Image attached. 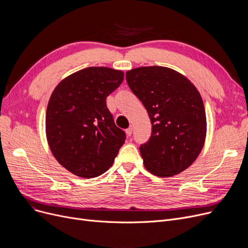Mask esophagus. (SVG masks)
<instances>
[{
	"mask_svg": "<svg viewBox=\"0 0 248 248\" xmlns=\"http://www.w3.org/2000/svg\"><path fill=\"white\" fill-rule=\"evenodd\" d=\"M125 133H126V135H127L128 137H131L132 134H133V126H129L128 128H126V129H125Z\"/></svg>",
	"mask_w": 248,
	"mask_h": 248,
	"instance_id": "esophagus-1",
	"label": "esophagus"
}]
</instances>
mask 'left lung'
<instances>
[{"label": "left lung", "instance_id": "left-lung-1", "mask_svg": "<svg viewBox=\"0 0 248 248\" xmlns=\"http://www.w3.org/2000/svg\"><path fill=\"white\" fill-rule=\"evenodd\" d=\"M125 78L152 123L151 138L140 147L146 169L163 178L183 172L197 159L206 138L199 91L187 77L163 66L135 68Z\"/></svg>", "mask_w": 248, "mask_h": 248}]
</instances>
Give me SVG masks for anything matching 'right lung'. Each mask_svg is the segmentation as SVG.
I'll list each match as a JSON object with an SVG mask.
<instances>
[{"instance_id": "add662e5", "label": "right lung", "mask_w": 248, "mask_h": 248, "mask_svg": "<svg viewBox=\"0 0 248 248\" xmlns=\"http://www.w3.org/2000/svg\"><path fill=\"white\" fill-rule=\"evenodd\" d=\"M124 72L87 67L55 87L46 111V137L58 163L81 178H94L112 166L125 133L107 107V97L124 80Z\"/></svg>"}]
</instances>
